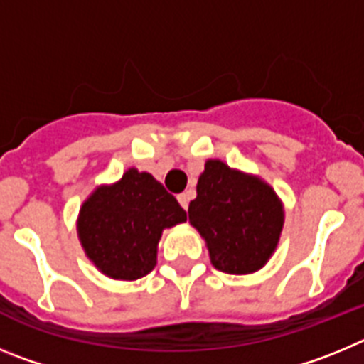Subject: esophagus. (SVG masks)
I'll use <instances>...</instances> for the list:
<instances>
[{"label": "esophagus", "mask_w": 364, "mask_h": 364, "mask_svg": "<svg viewBox=\"0 0 364 364\" xmlns=\"http://www.w3.org/2000/svg\"><path fill=\"white\" fill-rule=\"evenodd\" d=\"M189 198H191V195H189L188 191H186V193H180V195H178V202H180V205H182V208H184L186 211H188Z\"/></svg>", "instance_id": "1"}]
</instances>
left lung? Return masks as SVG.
Segmentation results:
<instances>
[{
	"mask_svg": "<svg viewBox=\"0 0 364 364\" xmlns=\"http://www.w3.org/2000/svg\"><path fill=\"white\" fill-rule=\"evenodd\" d=\"M188 213L205 240L211 264L230 275L264 268L284 226V205L275 189L217 159L205 162Z\"/></svg>",
	"mask_w": 364,
	"mask_h": 364,
	"instance_id": "left-lung-1",
	"label": "left lung"
}]
</instances>
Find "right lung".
Here are the masks:
<instances>
[{"mask_svg": "<svg viewBox=\"0 0 364 364\" xmlns=\"http://www.w3.org/2000/svg\"><path fill=\"white\" fill-rule=\"evenodd\" d=\"M188 220L176 198L146 171L129 167L80 208L76 231L87 259L114 281H136L156 266L162 231Z\"/></svg>", "mask_w": 364, "mask_h": 364, "instance_id": "add662e5", "label": "right lung"}]
</instances>
